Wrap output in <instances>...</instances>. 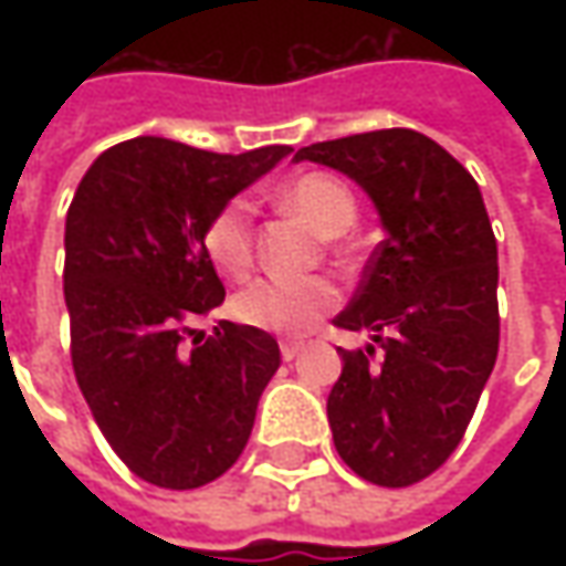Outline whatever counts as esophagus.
Segmentation results:
<instances>
[{
  "label": "esophagus",
  "instance_id": "obj_1",
  "mask_svg": "<svg viewBox=\"0 0 566 566\" xmlns=\"http://www.w3.org/2000/svg\"><path fill=\"white\" fill-rule=\"evenodd\" d=\"M305 346H308L305 339H283V343H280V353H283V359L293 361L295 356H298V353L305 349Z\"/></svg>",
  "mask_w": 566,
  "mask_h": 566
}]
</instances>
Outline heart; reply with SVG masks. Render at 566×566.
Here are the masks:
<instances>
[{"instance_id": "heart-1", "label": "heart", "mask_w": 566, "mask_h": 566, "mask_svg": "<svg viewBox=\"0 0 566 566\" xmlns=\"http://www.w3.org/2000/svg\"><path fill=\"white\" fill-rule=\"evenodd\" d=\"M283 205L295 210L308 227L334 239L356 223V198L339 179L327 172H305L283 188ZM205 251L213 268L232 280H242L251 271V205L232 198L220 207L205 229ZM339 293L334 283L308 280H258L232 298V315L245 327L298 337L312 331L324 315L337 308Z\"/></svg>"}]
</instances>
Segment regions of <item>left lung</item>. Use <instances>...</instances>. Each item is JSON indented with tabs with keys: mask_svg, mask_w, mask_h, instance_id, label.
<instances>
[{
	"mask_svg": "<svg viewBox=\"0 0 566 566\" xmlns=\"http://www.w3.org/2000/svg\"><path fill=\"white\" fill-rule=\"evenodd\" d=\"M295 160L349 176L387 232L334 321L371 337L365 349H337L334 444L365 482L416 485L463 441L497 359V242L482 191L412 128L312 144Z\"/></svg>",
	"mask_w": 566,
	"mask_h": 566,
	"instance_id": "1",
	"label": "left lung"
}]
</instances>
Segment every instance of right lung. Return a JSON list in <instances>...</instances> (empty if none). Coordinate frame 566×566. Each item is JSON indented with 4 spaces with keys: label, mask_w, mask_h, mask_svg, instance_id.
<instances>
[{
    "label": "right lung",
    "mask_w": 566,
    "mask_h": 566,
    "mask_svg": "<svg viewBox=\"0 0 566 566\" xmlns=\"http://www.w3.org/2000/svg\"><path fill=\"white\" fill-rule=\"evenodd\" d=\"M290 150L232 157L132 138L103 150L72 198L62 280L77 387L122 463L157 489L220 479L280 368L264 331L220 321L205 337L188 324L227 295L207 220Z\"/></svg>",
    "instance_id": "right-lung-1"
}]
</instances>
